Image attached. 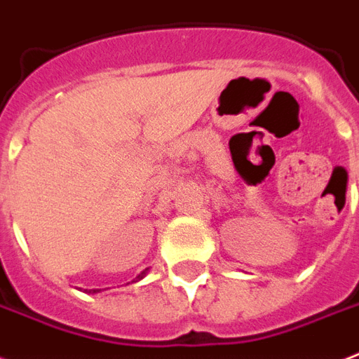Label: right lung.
I'll return each mask as SVG.
<instances>
[{
	"instance_id": "add662e5",
	"label": "right lung",
	"mask_w": 359,
	"mask_h": 359,
	"mask_svg": "<svg viewBox=\"0 0 359 359\" xmlns=\"http://www.w3.org/2000/svg\"><path fill=\"white\" fill-rule=\"evenodd\" d=\"M147 272H149V268H145V270H143V272H141L140 276H137V278H135V279H143L147 276ZM89 292H91V294H95V292H100V289H91V290H89Z\"/></svg>"
}]
</instances>
